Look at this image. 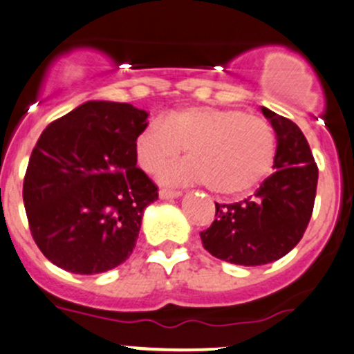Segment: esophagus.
Listing matches in <instances>:
<instances>
[{
  "label": "esophagus",
  "mask_w": 354,
  "mask_h": 354,
  "mask_svg": "<svg viewBox=\"0 0 354 354\" xmlns=\"http://www.w3.org/2000/svg\"><path fill=\"white\" fill-rule=\"evenodd\" d=\"M180 196V191H170V189H160V191H158V197H160V199H177V197Z\"/></svg>",
  "instance_id": "obj_1"
}]
</instances>
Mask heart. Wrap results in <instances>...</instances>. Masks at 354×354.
Masks as SVG:
<instances>
[{"label":"heart","mask_w":354,"mask_h":354,"mask_svg":"<svg viewBox=\"0 0 354 354\" xmlns=\"http://www.w3.org/2000/svg\"><path fill=\"white\" fill-rule=\"evenodd\" d=\"M187 150L191 158L165 167L160 180L174 185L207 184L219 196L257 187L275 160V135L265 120L216 106L174 109L136 136V162L155 172Z\"/></svg>","instance_id":"obj_1"}]
</instances>
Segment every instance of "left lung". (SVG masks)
Segmentation results:
<instances>
[{"label": "left lung", "instance_id": "obj_1", "mask_svg": "<svg viewBox=\"0 0 354 354\" xmlns=\"http://www.w3.org/2000/svg\"><path fill=\"white\" fill-rule=\"evenodd\" d=\"M277 136L273 170L248 199L216 204V219L201 233L212 257L257 267L285 257L310 221L319 170L306 136L294 121L261 106Z\"/></svg>", "mask_w": 354, "mask_h": 354}]
</instances>
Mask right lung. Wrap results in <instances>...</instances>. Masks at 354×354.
Here are the masks:
<instances>
[{"mask_svg": "<svg viewBox=\"0 0 354 354\" xmlns=\"http://www.w3.org/2000/svg\"><path fill=\"white\" fill-rule=\"evenodd\" d=\"M148 113L87 101L48 124L30 157L24 203L40 252L67 272L94 275L130 258L157 187L136 167Z\"/></svg>", "mask_w": 354, "mask_h": 354, "instance_id": "obj_1", "label": "right lung"}]
</instances>
